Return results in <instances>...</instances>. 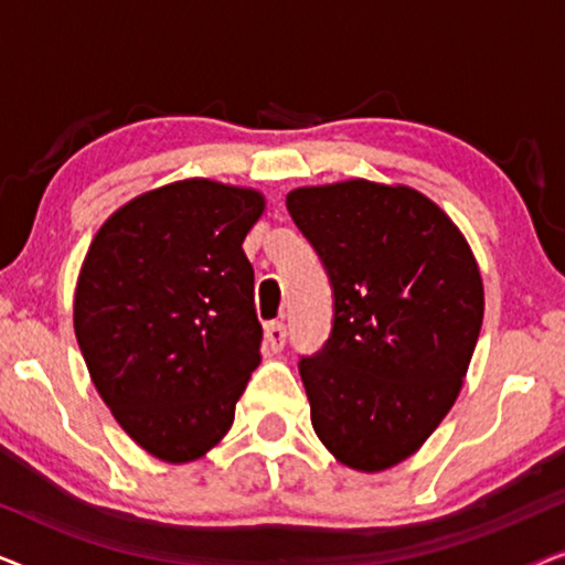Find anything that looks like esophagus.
<instances>
[{
  "instance_id": "1",
  "label": "esophagus",
  "mask_w": 565,
  "mask_h": 565,
  "mask_svg": "<svg viewBox=\"0 0 565 565\" xmlns=\"http://www.w3.org/2000/svg\"><path fill=\"white\" fill-rule=\"evenodd\" d=\"M265 339H267L269 350L280 352L285 347V323L282 321H269L265 327Z\"/></svg>"
}]
</instances>
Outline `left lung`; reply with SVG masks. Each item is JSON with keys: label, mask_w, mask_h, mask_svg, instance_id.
I'll use <instances>...</instances> for the list:
<instances>
[{"label": "left lung", "mask_w": 565, "mask_h": 565, "mask_svg": "<svg viewBox=\"0 0 565 565\" xmlns=\"http://www.w3.org/2000/svg\"><path fill=\"white\" fill-rule=\"evenodd\" d=\"M285 205L334 290L327 344L298 365L316 435L347 468H393L462 388L483 323L473 252L443 207L404 184L298 188Z\"/></svg>", "instance_id": "obj_1"}]
</instances>
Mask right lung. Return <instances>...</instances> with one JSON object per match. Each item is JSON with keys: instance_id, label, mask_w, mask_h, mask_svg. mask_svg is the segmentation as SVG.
I'll list each match as a JSON object with an SVG mask.
<instances>
[{"instance_id": "add662e5", "label": "right lung", "mask_w": 565, "mask_h": 565, "mask_svg": "<svg viewBox=\"0 0 565 565\" xmlns=\"http://www.w3.org/2000/svg\"><path fill=\"white\" fill-rule=\"evenodd\" d=\"M265 195L203 177L143 192L92 238L74 331L92 383L136 445L190 462L226 437L259 365L242 249Z\"/></svg>"}]
</instances>
